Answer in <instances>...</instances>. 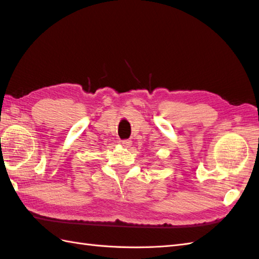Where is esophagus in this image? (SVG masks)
<instances>
[{
  "instance_id": "34e87169",
  "label": "esophagus",
  "mask_w": 259,
  "mask_h": 259,
  "mask_svg": "<svg viewBox=\"0 0 259 259\" xmlns=\"http://www.w3.org/2000/svg\"><path fill=\"white\" fill-rule=\"evenodd\" d=\"M131 144H133V141L129 140V139H125V140H121V145H122L123 147L125 148H129L131 146Z\"/></svg>"
}]
</instances>
